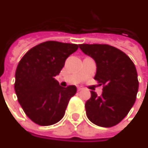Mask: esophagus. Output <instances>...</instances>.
I'll use <instances>...</instances> for the list:
<instances>
[{
    "label": "esophagus",
    "mask_w": 148,
    "mask_h": 148,
    "mask_svg": "<svg viewBox=\"0 0 148 148\" xmlns=\"http://www.w3.org/2000/svg\"><path fill=\"white\" fill-rule=\"evenodd\" d=\"M82 89H83L82 87H77V90H78V91H82Z\"/></svg>",
    "instance_id": "1"
}]
</instances>
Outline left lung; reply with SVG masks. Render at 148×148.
Returning a JSON list of instances; mask_svg holds the SVG:
<instances>
[{"label":"left lung","mask_w":148,"mask_h":148,"mask_svg":"<svg viewBox=\"0 0 148 148\" xmlns=\"http://www.w3.org/2000/svg\"><path fill=\"white\" fill-rule=\"evenodd\" d=\"M80 49L96 64L95 79L103 85L102 94L91 92L85 103L90 121L102 127H113L126 117L134 106L139 82L135 65L116 47L106 44H81Z\"/></svg>","instance_id":"1"}]
</instances>
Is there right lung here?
Returning a JSON list of instances; mask_svg holds the SVG:
<instances>
[{"label":"right lung","mask_w":148,"mask_h":148,"mask_svg":"<svg viewBox=\"0 0 148 148\" xmlns=\"http://www.w3.org/2000/svg\"><path fill=\"white\" fill-rule=\"evenodd\" d=\"M77 48V44L44 42L29 49L18 63L14 91L25 114L34 123L49 126L64 117L77 88L61 87L55 77Z\"/></svg>","instance_id":"add662e5"}]
</instances>
